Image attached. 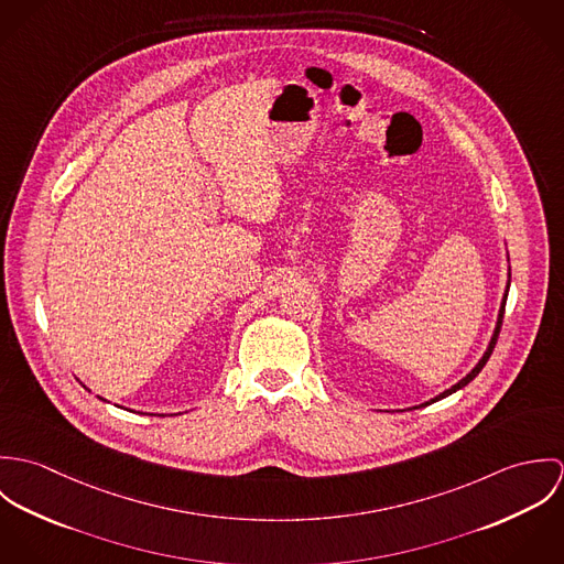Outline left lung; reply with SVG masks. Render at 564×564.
Returning a JSON list of instances; mask_svg holds the SVG:
<instances>
[{
  "label": "left lung",
  "mask_w": 564,
  "mask_h": 564,
  "mask_svg": "<svg viewBox=\"0 0 564 564\" xmlns=\"http://www.w3.org/2000/svg\"><path fill=\"white\" fill-rule=\"evenodd\" d=\"M508 291H510V258H508V280H506V291H503V297H501V306H499V315H497V322H495V329H492V336H490V340H488V345H486V351L482 354V358L478 360V365L463 378V380H458L452 389H447V391H443L441 395H436V398H432L430 402L419 403V405H427V403L438 402V400H443V398H449L452 393H456V391H460L463 387H467L480 371H482L484 365H486V360L490 358V354H492V347H495V343H497V336H499V329H501V319H503V308H506V300H508Z\"/></svg>",
  "instance_id": "left-lung-1"
}]
</instances>
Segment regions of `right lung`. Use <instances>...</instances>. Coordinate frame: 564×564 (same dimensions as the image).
I'll return each instance as SVG.
<instances>
[{
	"label": "right lung",
	"instance_id": "1",
	"mask_svg": "<svg viewBox=\"0 0 564 564\" xmlns=\"http://www.w3.org/2000/svg\"><path fill=\"white\" fill-rule=\"evenodd\" d=\"M97 398H99V395H97ZM99 400H104V398H99ZM104 402H106V400H104Z\"/></svg>",
	"mask_w": 564,
	"mask_h": 564
}]
</instances>
